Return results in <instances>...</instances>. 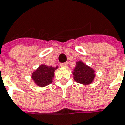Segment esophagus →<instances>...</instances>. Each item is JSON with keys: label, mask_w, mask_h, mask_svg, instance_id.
<instances>
[{"label": "esophagus", "mask_w": 125, "mask_h": 125, "mask_svg": "<svg viewBox=\"0 0 125 125\" xmlns=\"http://www.w3.org/2000/svg\"><path fill=\"white\" fill-rule=\"evenodd\" d=\"M60 66L66 67L67 66V63H60Z\"/></svg>", "instance_id": "esophagus-1"}]
</instances>
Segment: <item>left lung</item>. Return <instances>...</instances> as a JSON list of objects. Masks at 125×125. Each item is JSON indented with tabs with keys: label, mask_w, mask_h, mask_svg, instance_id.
<instances>
[{
	"label": "left lung",
	"mask_w": 125,
	"mask_h": 125,
	"mask_svg": "<svg viewBox=\"0 0 125 125\" xmlns=\"http://www.w3.org/2000/svg\"><path fill=\"white\" fill-rule=\"evenodd\" d=\"M73 74L75 82L84 85L91 84L95 76L93 69L80 61L76 63V66Z\"/></svg>",
	"instance_id": "8db88e82"
}]
</instances>
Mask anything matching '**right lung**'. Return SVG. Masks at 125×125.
Returning <instances> with one entry per match:
<instances>
[{"mask_svg": "<svg viewBox=\"0 0 125 125\" xmlns=\"http://www.w3.org/2000/svg\"><path fill=\"white\" fill-rule=\"evenodd\" d=\"M57 68V66L54 68L42 64L36 71L33 72L32 78L35 84L39 86L44 87L52 82V79L54 78V71Z\"/></svg>", "mask_w": 125, "mask_h": 125, "instance_id": "1", "label": "right lung"}]
</instances>
